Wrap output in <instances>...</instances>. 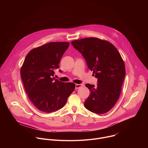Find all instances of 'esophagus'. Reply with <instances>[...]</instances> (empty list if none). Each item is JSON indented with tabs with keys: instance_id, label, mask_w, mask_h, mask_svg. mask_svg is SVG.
<instances>
[{
	"instance_id": "1",
	"label": "esophagus",
	"mask_w": 148,
	"mask_h": 148,
	"mask_svg": "<svg viewBox=\"0 0 148 148\" xmlns=\"http://www.w3.org/2000/svg\"><path fill=\"white\" fill-rule=\"evenodd\" d=\"M81 87H82V84H75V88H76V89L79 88H81Z\"/></svg>"
}]
</instances>
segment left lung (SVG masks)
Returning a JSON list of instances; mask_svg holds the SVG:
<instances>
[{
	"label": "left lung",
	"instance_id": "8db88e82",
	"mask_svg": "<svg viewBox=\"0 0 148 148\" xmlns=\"http://www.w3.org/2000/svg\"><path fill=\"white\" fill-rule=\"evenodd\" d=\"M87 62L88 68L98 78L97 86L86 84L90 94L84 106L91 112L102 114L108 112L117 102L125 76L123 60L110 42L97 37L71 41Z\"/></svg>",
	"mask_w": 148,
	"mask_h": 148
}]
</instances>
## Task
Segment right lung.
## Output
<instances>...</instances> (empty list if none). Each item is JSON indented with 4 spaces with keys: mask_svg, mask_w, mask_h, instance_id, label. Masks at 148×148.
I'll return each mask as SVG.
<instances>
[{
    "mask_svg": "<svg viewBox=\"0 0 148 148\" xmlns=\"http://www.w3.org/2000/svg\"><path fill=\"white\" fill-rule=\"evenodd\" d=\"M69 42H50L27 54L20 69L28 97L40 111L50 113L62 108L74 91L75 84L53 78Z\"/></svg>",
    "mask_w": 148,
    "mask_h": 148,
    "instance_id": "add662e5",
    "label": "right lung"
}]
</instances>
